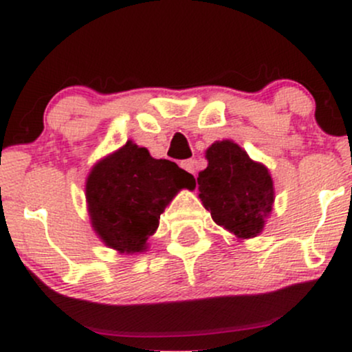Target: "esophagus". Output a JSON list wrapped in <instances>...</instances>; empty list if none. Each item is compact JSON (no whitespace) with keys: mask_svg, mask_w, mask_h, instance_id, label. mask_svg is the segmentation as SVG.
I'll list each match as a JSON object with an SVG mask.
<instances>
[{"mask_svg":"<svg viewBox=\"0 0 352 352\" xmlns=\"http://www.w3.org/2000/svg\"><path fill=\"white\" fill-rule=\"evenodd\" d=\"M180 167L184 168V170H187L188 173H192V175H195L197 168H199V162H197L195 159H188V160H184V162L180 164Z\"/></svg>","mask_w":352,"mask_h":352,"instance_id":"1","label":"esophagus"}]
</instances>
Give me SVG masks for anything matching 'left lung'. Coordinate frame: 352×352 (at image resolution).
Returning a JSON list of instances; mask_svg holds the SVG:
<instances>
[{"mask_svg": "<svg viewBox=\"0 0 352 352\" xmlns=\"http://www.w3.org/2000/svg\"><path fill=\"white\" fill-rule=\"evenodd\" d=\"M205 157L208 165L197 182L213 221L241 240L260 235L274 201L268 168L232 140L212 144Z\"/></svg>", "mask_w": 352, "mask_h": 352, "instance_id": "left-lung-1", "label": "left lung"}]
</instances>
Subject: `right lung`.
<instances>
[{"label": "right lung", "mask_w": 352, "mask_h": 352, "mask_svg": "<svg viewBox=\"0 0 352 352\" xmlns=\"http://www.w3.org/2000/svg\"><path fill=\"white\" fill-rule=\"evenodd\" d=\"M182 188H195L192 173L175 162L153 159L132 140L92 167L86 200L92 228L119 253L145 252L160 215Z\"/></svg>", "instance_id": "right-lung-1"}]
</instances>
